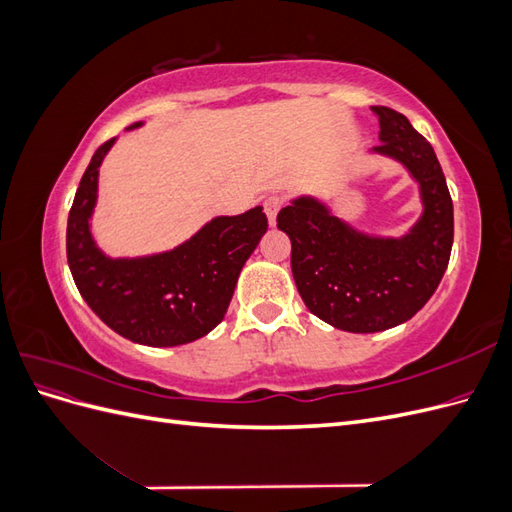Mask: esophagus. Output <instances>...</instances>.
<instances>
[{
	"label": "esophagus",
	"mask_w": 512,
	"mask_h": 512,
	"mask_svg": "<svg viewBox=\"0 0 512 512\" xmlns=\"http://www.w3.org/2000/svg\"><path fill=\"white\" fill-rule=\"evenodd\" d=\"M282 207H284V198L282 196H269L265 200V213H267L271 226H275V218H277V213H280Z\"/></svg>",
	"instance_id": "1"
}]
</instances>
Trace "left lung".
I'll use <instances>...</instances> for the list:
<instances>
[{
  "label": "left lung",
  "mask_w": 512,
  "mask_h": 512,
  "mask_svg": "<svg viewBox=\"0 0 512 512\" xmlns=\"http://www.w3.org/2000/svg\"><path fill=\"white\" fill-rule=\"evenodd\" d=\"M380 121V156L404 164L421 190L423 215L408 235L369 237L312 196L277 213L290 237V267L309 312L350 333H376L410 320L436 292L453 247V200L427 138L389 106Z\"/></svg>",
  "instance_id": "obj_1"
}]
</instances>
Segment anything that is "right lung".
Instances as JSON below:
<instances>
[{
  "label": "right lung",
  "mask_w": 512,
  "mask_h": 512,
  "mask_svg": "<svg viewBox=\"0 0 512 512\" xmlns=\"http://www.w3.org/2000/svg\"><path fill=\"white\" fill-rule=\"evenodd\" d=\"M143 121L132 123L141 128ZM115 138L100 145L76 190L68 215V265L85 303L121 337L143 346H181L224 320L245 260L267 232V215L254 207L220 215L175 250L138 258L106 256L91 235L98 170Z\"/></svg>",
  "instance_id": "right-lung-1"
}]
</instances>
